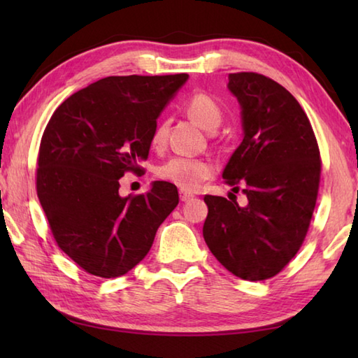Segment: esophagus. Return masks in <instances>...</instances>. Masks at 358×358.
<instances>
[{
    "instance_id": "obj_1",
    "label": "esophagus",
    "mask_w": 358,
    "mask_h": 358,
    "mask_svg": "<svg viewBox=\"0 0 358 358\" xmlns=\"http://www.w3.org/2000/svg\"><path fill=\"white\" fill-rule=\"evenodd\" d=\"M192 199H194V194L187 192V191H180V200L181 201H189V200H192Z\"/></svg>"
}]
</instances>
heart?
I'll return each mask as SVG.
<instances>
[{
  "instance_id": "b5f03b06",
  "label": "heart",
  "mask_w": 358,
  "mask_h": 358,
  "mask_svg": "<svg viewBox=\"0 0 358 358\" xmlns=\"http://www.w3.org/2000/svg\"><path fill=\"white\" fill-rule=\"evenodd\" d=\"M186 110L196 123L206 129H215L223 117L222 106L215 98L204 92H195L186 100ZM167 138L166 121H159L150 135V146L159 149ZM158 177L178 186L183 191H194L203 181L214 177L215 164L209 158L173 157L158 167Z\"/></svg>"
}]
</instances>
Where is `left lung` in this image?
Wrapping results in <instances>:
<instances>
[{"instance_id": "left-lung-1", "label": "left lung", "mask_w": 358, "mask_h": 358, "mask_svg": "<svg viewBox=\"0 0 358 358\" xmlns=\"http://www.w3.org/2000/svg\"><path fill=\"white\" fill-rule=\"evenodd\" d=\"M245 136L223 171L248 196L245 208L204 195L203 237L224 268L243 280H268L299 252L320 185V149L300 103L262 73H229Z\"/></svg>"}]
</instances>
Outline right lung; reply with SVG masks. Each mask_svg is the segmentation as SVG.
I'll return each instance as SVG.
<instances>
[{
    "instance_id": "obj_1",
    "label": "right lung",
    "mask_w": 358,
    "mask_h": 358,
    "mask_svg": "<svg viewBox=\"0 0 358 358\" xmlns=\"http://www.w3.org/2000/svg\"><path fill=\"white\" fill-rule=\"evenodd\" d=\"M187 73L108 77L58 106L36 159V194L53 238L90 275L115 278L135 268L177 208L178 191L155 181L121 196L120 178L140 173L159 112Z\"/></svg>"
}]
</instances>
